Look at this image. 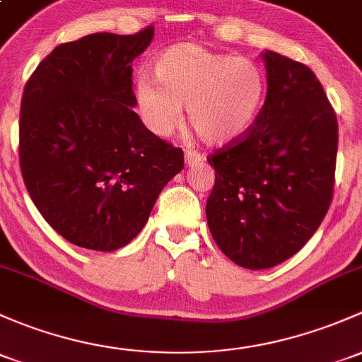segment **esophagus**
Here are the masks:
<instances>
[{"mask_svg":"<svg viewBox=\"0 0 362 362\" xmlns=\"http://www.w3.org/2000/svg\"><path fill=\"white\" fill-rule=\"evenodd\" d=\"M199 161H203V156H201L199 152L185 151V165L192 166V165H196V163H199Z\"/></svg>","mask_w":362,"mask_h":362,"instance_id":"esophagus-1","label":"esophagus"}]
</instances>
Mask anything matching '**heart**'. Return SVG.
Returning <instances> with one entry per match:
<instances>
[{"instance_id":"b5f03b06","label":"heart","mask_w":362,"mask_h":362,"mask_svg":"<svg viewBox=\"0 0 362 362\" xmlns=\"http://www.w3.org/2000/svg\"><path fill=\"white\" fill-rule=\"evenodd\" d=\"M152 81L140 79L136 102L149 128L170 135L187 105V121L206 146H226L246 135L265 100L262 67L246 57L178 43L152 62Z\"/></svg>"}]
</instances>
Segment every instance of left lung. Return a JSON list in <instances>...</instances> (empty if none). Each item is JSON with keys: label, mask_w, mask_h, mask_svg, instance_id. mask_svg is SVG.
Instances as JSON below:
<instances>
[{"label": "left lung", "mask_w": 362, "mask_h": 362, "mask_svg": "<svg viewBox=\"0 0 362 362\" xmlns=\"http://www.w3.org/2000/svg\"><path fill=\"white\" fill-rule=\"evenodd\" d=\"M267 98L246 135L208 156L216 246L245 269H269L312 238L333 199L338 123L305 64L264 53Z\"/></svg>", "instance_id": "obj_1"}]
</instances>
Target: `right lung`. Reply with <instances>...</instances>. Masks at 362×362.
I'll use <instances>...</instances> for the list:
<instances>
[{
    "instance_id": "add662e5",
    "label": "right lung",
    "mask_w": 362,
    "mask_h": 362,
    "mask_svg": "<svg viewBox=\"0 0 362 362\" xmlns=\"http://www.w3.org/2000/svg\"><path fill=\"white\" fill-rule=\"evenodd\" d=\"M154 28L62 43L25 83L18 161L43 218L76 246L112 251L146 226L184 151L144 127L132 62Z\"/></svg>"
}]
</instances>
